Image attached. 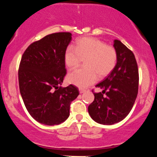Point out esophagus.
Listing matches in <instances>:
<instances>
[{"label": "esophagus", "mask_w": 157, "mask_h": 157, "mask_svg": "<svg viewBox=\"0 0 157 157\" xmlns=\"http://www.w3.org/2000/svg\"><path fill=\"white\" fill-rule=\"evenodd\" d=\"M85 91H86V90H84V89H82V88H79V92H80V93H81V94L84 93Z\"/></svg>", "instance_id": "esophagus-1"}]
</instances>
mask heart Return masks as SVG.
<instances>
[{"instance_id": "heart-1", "label": "heart", "mask_w": 157, "mask_h": 157, "mask_svg": "<svg viewBox=\"0 0 157 157\" xmlns=\"http://www.w3.org/2000/svg\"><path fill=\"white\" fill-rule=\"evenodd\" d=\"M117 58L116 49L99 39L91 37L79 39L75 48L70 46L66 49L64 62L72 70L84 60L85 67L69 73L68 82L80 88L88 87L95 82L97 75L103 77L112 72L116 65Z\"/></svg>"}]
</instances>
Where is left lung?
Here are the masks:
<instances>
[{"label":"left lung","mask_w":157,"mask_h":157,"mask_svg":"<svg viewBox=\"0 0 157 157\" xmlns=\"http://www.w3.org/2000/svg\"><path fill=\"white\" fill-rule=\"evenodd\" d=\"M117 63L111 72L95 85L102 93H93L88 113L98 124L112 125L126 118L132 109L139 90V70L135 56L119 40H114ZM106 93V95L103 94Z\"/></svg>","instance_id":"1"}]
</instances>
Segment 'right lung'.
<instances>
[{
  "label": "right lung",
  "mask_w": 157,
  "mask_h": 157,
  "mask_svg": "<svg viewBox=\"0 0 157 157\" xmlns=\"http://www.w3.org/2000/svg\"><path fill=\"white\" fill-rule=\"evenodd\" d=\"M71 40V33H52L29 45L22 55L20 93L29 114L40 124L54 126L65 121L71 103L79 95L74 85L59 86L67 73L64 53Z\"/></svg>",
  "instance_id": "add662e5"
}]
</instances>
